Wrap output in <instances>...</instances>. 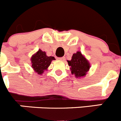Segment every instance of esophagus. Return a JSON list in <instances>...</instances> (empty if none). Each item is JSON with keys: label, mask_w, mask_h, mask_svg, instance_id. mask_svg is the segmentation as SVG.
<instances>
[{"label": "esophagus", "mask_w": 121, "mask_h": 121, "mask_svg": "<svg viewBox=\"0 0 121 121\" xmlns=\"http://www.w3.org/2000/svg\"><path fill=\"white\" fill-rule=\"evenodd\" d=\"M58 60H61V61H64V60H65V57H59V58H58Z\"/></svg>", "instance_id": "1"}]
</instances>
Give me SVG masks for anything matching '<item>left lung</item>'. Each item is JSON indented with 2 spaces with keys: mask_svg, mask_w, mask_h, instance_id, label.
<instances>
[{
  "mask_svg": "<svg viewBox=\"0 0 121 121\" xmlns=\"http://www.w3.org/2000/svg\"><path fill=\"white\" fill-rule=\"evenodd\" d=\"M70 67V71L73 75L76 78L85 77L90 68V64L81 51L74 53L70 60H67Z\"/></svg>",
  "mask_w": 121,
  "mask_h": 121,
  "instance_id": "1",
  "label": "left lung"
}]
</instances>
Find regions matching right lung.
Masks as SVG:
<instances>
[{
	"label": "right lung",
	"instance_id": "1",
	"mask_svg": "<svg viewBox=\"0 0 121 121\" xmlns=\"http://www.w3.org/2000/svg\"><path fill=\"white\" fill-rule=\"evenodd\" d=\"M53 60H55L53 56H48L45 51L39 49L31 57V67L35 73L42 75L44 71L48 70V68Z\"/></svg>",
	"mask_w": 121,
	"mask_h": 121
}]
</instances>
